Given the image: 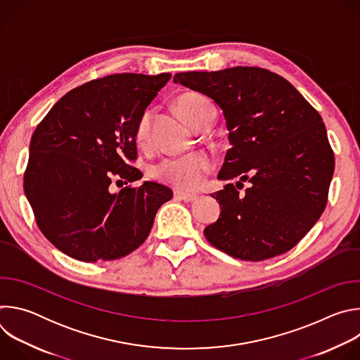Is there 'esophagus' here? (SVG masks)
Masks as SVG:
<instances>
[{"label": "esophagus", "instance_id": "obj_1", "mask_svg": "<svg viewBox=\"0 0 360 360\" xmlns=\"http://www.w3.org/2000/svg\"><path fill=\"white\" fill-rule=\"evenodd\" d=\"M175 198L184 202H193L198 199L196 193H189V192H184V191H175Z\"/></svg>", "mask_w": 360, "mask_h": 360}]
</instances>
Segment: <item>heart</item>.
Masks as SVG:
<instances>
[{"label":"heart","mask_w":360,"mask_h":360,"mask_svg":"<svg viewBox=\"0 0 360 360\" xmlns=\"http://www.w3.org/2000/svg\"><path fill=\"white\" fill-rule=\"evenodd\" d=\"M176 110L181 118L189 124L192 128L196 121L208 114L210 111H215L211 102L198 94H184L176 101ZM150 111H145L135 128V139L138 143H143L149 135L150 125ZM214 169V160L207 153H193V155L184 158H167L162 160L155 168L153 174L158 179L165 184H169L182 189H193L199 186L211 171Z\"/></svg>","instance_id":"heart-1"}]
</instances>
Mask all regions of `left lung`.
<instances>
[{
    "label": "left lung",
    "instance_id": "1",
    "mask_svg": "<svg viewBox=\"0 0 360 360\" xmlns=\"http://www.w3.org/2000/svg\"><path fill=\"white\" fill-rule=\"evenodd\" d=\"M174 82L214 99L229 131L218 179L238 182L212 195L221 215L205 238L242 261L292 249L325 211L335 171L322 117L289 81L264 68L178 72ZM245 180L251 185L239 194Z\"/></svg>",
    "mask_w": 360,
    "mask_h": 360
}]
</instances>
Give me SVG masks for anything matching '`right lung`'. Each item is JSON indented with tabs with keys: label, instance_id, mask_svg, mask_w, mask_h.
<instances>
[{
	"label": "right lung",
	"instance_id": "add662e5",
	"mask_svg": "<svg viewBox=\"0 0 360 360\" xmlns=\"http://www.w3.org/2000/svg\"><path fill=\"white\" fill-rule=\"evenodd\" d=\"M171 74H115L67 92L35 128L24 192L37 225L57 249L82 262L114 261L148 238L172 191L145 181L135 128Z\"/></svg>",
	"mask_w": 360,
	"mask_h": 360
}]
</instances>
